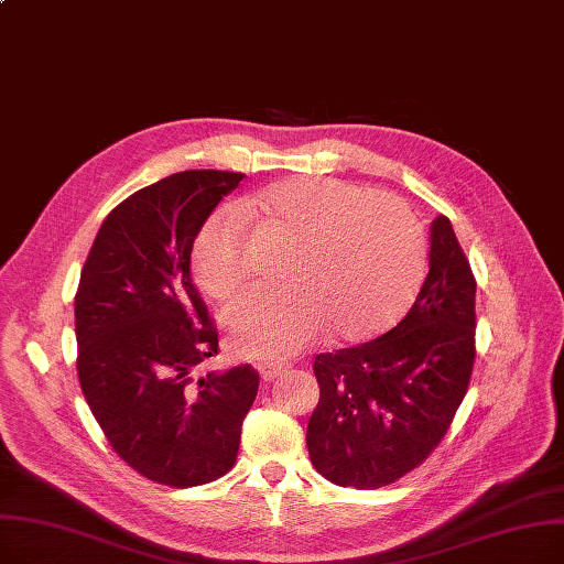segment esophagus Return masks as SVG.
Segmentation results:
<instances>
[{"mask_svg": "<svg viewBox=\"0 0 564 564\" xmlns=\"http://www.w3.org/2000/svg\"><path fill=\"white\" fill-rule=\"evenodd\" d=\"M283 369H285V366L274 364V361H262V364H258V371H260L262 382H272L276 376L283 373Z\"/></svg>", "mask_w": 564, "mask_h": 564, "instance_id": "1", "label": "esophagus"}]
</instances>
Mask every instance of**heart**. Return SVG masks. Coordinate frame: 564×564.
Masks as SVG:
<instances>
[{
	"instance_id": "b5f03b06",
	"label": "heart",
	"mask_w": 564,
	"mask_h": 564,
	"mask_svg": "<svg viewBox=\"0 0 564 564\" xmlns=\"http://www.w3.org/2000/svg\"><path fill=\"white\" fill-rule=\"evenodd\" d=\"M297 239L288 285H253L224 311L228 340L249 359H285L329 327L359 340L408 308L426 269V237L408 203L329 177L276 182L239 205L214 209L193 241V274L226 300L251 274L249 216Z\"/></svg>"
}]
</instances>
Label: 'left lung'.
<instances>
[{"label":"left lung","mask_w":564,"mask_h":564,"mask_svg":"<svg viewBox=\"0 0 564 564\" xmlns=\"http://www.w3.org/2000/svg\"><path fill=\"white\" fill-rule=\"evenodd\" d=\"M477 281L447 216L431 226L429 276L403 321L313 361L321 384L306 445L336 486L394 484L431 456L468 394Z\"/></svg>","instance_id":"left-lung-1"}]
</instances>
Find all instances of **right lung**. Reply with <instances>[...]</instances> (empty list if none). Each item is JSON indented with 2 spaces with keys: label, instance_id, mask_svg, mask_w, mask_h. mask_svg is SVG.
<instances>
[{
  "label": "right lung",
  "instance_id": "right-lung-1",
  "mask_svg": "<svg viewBox=\"0 0 564 564\" xmlns=\"http://www.w3.org/2000/svg\"><path fill=\"white\" fill-rule=\"evenodd\" d=\"M247 177L186 170L135 191L96 235L76 292L78 378L115 454L173 488L224 477L260 376L251 364L195 378L218 332L191 276L193 239Z\"/></svg>",
  "mask_w": 564,
  "mask_h": 564
}]
</instances>
